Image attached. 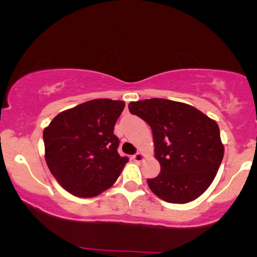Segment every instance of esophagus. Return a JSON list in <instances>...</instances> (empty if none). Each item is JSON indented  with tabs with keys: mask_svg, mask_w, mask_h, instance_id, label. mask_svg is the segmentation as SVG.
Listing matches in <instances>:
<instances>
[{
	"mask_svg": "<svg viewBox=\"0 0 257 257\" xmlns=\"http://www.w3.org/2000/svg\"><path fill=\"white\" fill-rule=\"evenodd\" d=\"M145 156H144V154L142 153V152H138V153H136L135 154V156H133L132 157V159L133 160H135L136 161V163L137 164H139V163H142V161H144V160H145Z\"/></svg>",
	"mask_w": 257,
	"mask_h": 257,
	"instance_id": "esophagus-1",
	"label": "esophagus"
}]
</instances>
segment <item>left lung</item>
Returning <instances> with one entry per match:
<instances>
[{
	"label": "left lung",
	"instance_id": "obj_1",
	"mask_svg": "<svg viewBox=\"0 0 257 257\" xmlns=\"http://www.w3.org/2000/svg\"><path fill=\"white\" fill-rule=\"evenodd\" d=\"M128 110L151 126L160 173L147 184L170 203H187L212 184L223 158L219 126L198 108L163 98L131 101Z\"/></svg>",
	"mask_w": 257,
	"mask_h": 257
}]
</instances>
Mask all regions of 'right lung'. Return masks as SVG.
I'll return each instance as SVG.
<instances>
[{
    "instance_id": "1",
    "label": "right lung",
    "mask_w": 257,
    "mask_h": 257,
    "mask_svg": "<svg viewBox=\"0 0 257 257\" xmlns=\"http://www.w3.org/2000/svg\"><path fill=\"white\" fill-rule=\"evenodd\" d=\"M124 107L121 100H89L61 112L44 128L45 161L69 193L92 198L120 175L128 158L119 156L113 130Z\"/></svg>"
}]
</instances>
